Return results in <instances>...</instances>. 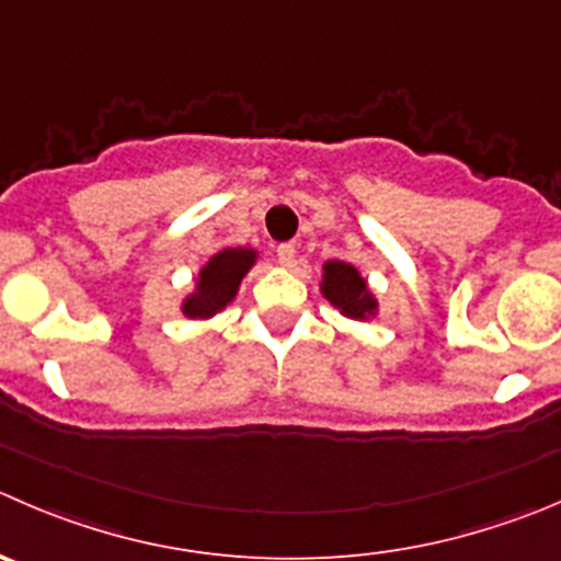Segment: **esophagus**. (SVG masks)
<instances>
[{
    "label": "esophagus",
    "mask_w": 561,
    "mask_h": 561,
    "mask_svg": "<svg viewBox=\"0 0 561 561\" xmlns=\"http://www.w3.org/2000/svg\"><path fill=\"white\" fill-rule=\"evenodd\" d=\"M276 257H279V263L285 265V268H290V265L296 263V247H293V243H282V247L276 249Z\"/></svg>",
    "instance_id": "obj_1"
}]
</instances>
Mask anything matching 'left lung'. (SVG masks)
Wrapping results in <instances>:
<instances>
[{
  "label": "left lung",
  "mask_w": 561,
  "mask_h": 561,
  "mask_svg": "<svg viewBox=\"0 0 561 561\" xmlns=\"http://www.w3.org/2000/svg\"><path fill=\"white\" fill-rule=\"evenodd\" d=\"M320 296L347 320L369 323L380 314V301L367 276L347 260H325L320 274Z\"/></svg>",
  "instance_id": "obj_1"
}]
</instances>
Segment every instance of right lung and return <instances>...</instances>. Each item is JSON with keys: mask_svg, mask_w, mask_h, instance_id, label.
I'll return each instance as SVG.
<instances>
[{"mask_svg": "<svg viewBox=\"0 0 561 561\" xmlns=\"http://www.w3.org/2000/svg\"><path fill=\"white\" fill-rule=\"evenodd\" d=\"M260 252L254 247H221L199 265L194 287L181 298V314L188 320H210L225 312L238 298L241 282L257 265Z\"/></svg>", "mask_w": 561, "mask_h": 561, "instance_id": "right-lung-1", "label": "right lung"}]
</instances>
